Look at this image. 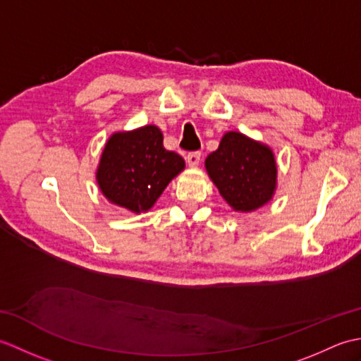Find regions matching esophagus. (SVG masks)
Here are the masks:
<instances>
[{
    "label": "esophagus",
    "mask_w": 361,
    "mask_h": 361,
    "mask_svg": "<svg viewBox=\"0 0 361 361\" xmlns=\"http://www.w3.org/2000/svg\"><path fill=\"white\" fill-rule=\"evenodd\" d=\"M200 158H202L200 152H189L186 155V161L190 167L198 166V163H200Z\"/></svg>",
    "instance_id": "obj_1"
}]
</instances>
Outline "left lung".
Here are the masks:
<instances>
[{
    "instance_id": "left-lung-1",
    "label": "left lung",
    "mask_w": 361,
    "mask_h": 361,
    "mask_svg": "<svg viewBox=\"0 0 361 361\" xmlns=\"http://www.w3.org/2000/svg\"><path fill=\"white\" fill-rule=\"evenodd\" d=\"M220 195L235 211L250 212L271 200L276 189V161L267 145L242 133L228 132L219 149L204 161Z\"/></svg>"
}]
</instances>
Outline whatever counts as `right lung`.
<instances>
[{
  "label": "right lung",
  "mask_w": 361,
  "mask_h": 361,
  "mask_svg": "<svg viewBox=\"0 0 361 361\" xmlns=\"http://www.w3.org/2000/svg\"><path fill=\"white\" fill-rule=\"evenodd\" d=\"M183 169L185 159L164 149L161 130L145 126L110 137L97 169V183L111 203L142 212L155 204Z\"/></svg>",
  "instance_id": "1"
}]
</instances>
